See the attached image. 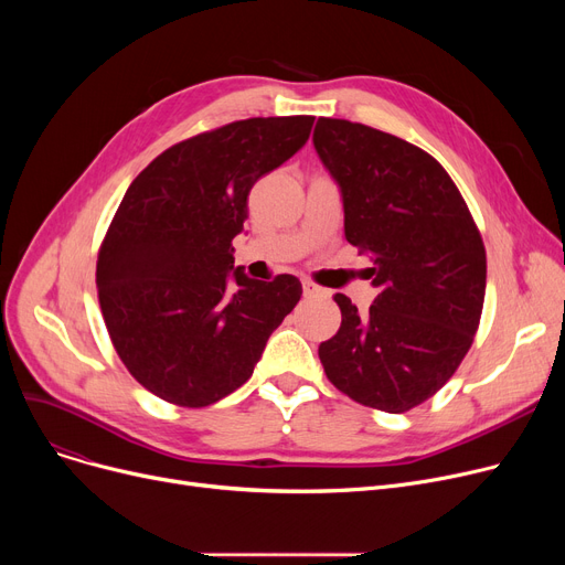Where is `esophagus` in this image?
<instances>
[{
  "instance_id": "1",
  "label": "esophagus",
  "mask_w": 565,
  "mask_h": 565,
  "mask_svg": "<svg viewBox=\"0 0 565 565\" xmlns=\"http://www.w3.org/2000/svg\"><path fill=\"white\" fill-rule=\"evenodd\" d=\"M302 292H305V298H328V295H330V290H324V288L316 286V284L309 281V279L302 281Z\"/></svg>"
}]
</instances>
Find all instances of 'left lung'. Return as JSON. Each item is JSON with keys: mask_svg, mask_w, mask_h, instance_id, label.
Here are the masks:
<instances>
[{"mask_svg": "<svg viewBox=\"0 0 565 565\" xmlns=\"http://www.w3.org/2000/svg\"><path fill=\"white\" fill-rule=\"evenodd\" d=\"M313 146L341 188L345 241L369 254V311L334 295L341 328L318 348L328 380L366 407L401 414L435 396L479 330L486 247L444 167L405 139L318 118Z\"/></svg>", "mask_w": 565, "mask_h": 565, "instance_id": "8db88e82", "label": "left lung"}]
</instances>
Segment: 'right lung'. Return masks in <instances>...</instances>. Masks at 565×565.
<instances>
[{
	"label": "right lung",
	"mask_w": 565,
	"mask_h": 565,
	"mask_svg": "<svg viewBox=\"0 0 565 565\" xmlns=\"http://www.w3.org/2000/svg\"><path fill=\"white\" fill-rule=\"evenodd\" d=\"M313 116L245 118L178 141L128 188L98 252L109 339L143 390L205 407L252 377L270 334L302 298L292 275L233 267L247 196L307 143Z\"/></svg>",
	"instance_id": "obj_1"
}]
</instances>
